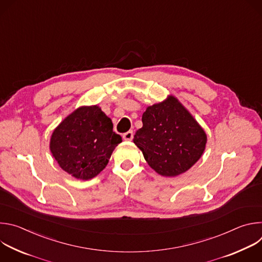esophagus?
<instances>
[{
    "instance_id": "esophagus-1",
    "label": "esophagus",
    "mask_w": 262,
    "mask_h": 262,
    "mask_svg": "<svg viewBox=\"0 0 262 262\" xmlns=\"http://www.w3.org/2000/svg\"><path fill=\"white\" fill-rule=\"evenodd\" d=\"M123 139L125 140V141H130V140H133V138H134V133H133V130H128L127 133H125V134H123Z\"/></svg>"
}]
</instances>
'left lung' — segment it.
<instances>
[{
	"label": "left lung",
	"mask_w": 262,
	"mask_h": 262,
	"mask_svg": "<svg viewBox=\"0 0 262 262\" xmlns=\"http://www.w3.org/2000/svg\"><path fill=\"white\" fill-rule=\"evenodd\" d=\"M134 143L158 174L175 177L188 171L205 150L207 136L173 95L146 107Z\"/></svg>",
	"instance_id": "1"
}]
</instances>
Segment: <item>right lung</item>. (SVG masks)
Segmentation results:
<instances>
[{
    "label": "right lung",
    "mask_w": 262,
    "mask_h": 262,
    "mask_svg": "<svg viewBox=\"0 0 262 262\" xmlns=\"http://www.w3.org/2000/svg\"><path fill=\"white\" fill-rule=\"evenodd\" d=\"M122 138L101 108L82 105L54 129L50 149L59 166L72 177L89 180L107 165Z\"/></svg>",
    "instance_id": "1"
}]
</instances>
